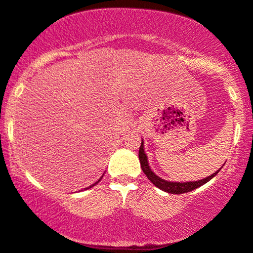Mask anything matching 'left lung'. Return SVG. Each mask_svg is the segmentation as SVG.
I'll return each mask as SVG.
<instances>
[{
  "mask_svg": "<svg viewBox=\"0 0 253 253\" xmlns=\"http://www.w3.org/2000/svg\"><path fill=\"white\" fill-rule=\"evenodd\" d=\"M139 160H140V165H141L142 171L145 172L146 176L148 177V180L152 182L155 187H158L159 189L166 191V193L177 194V195L188 193V191H191V190L196 189V188H200L201 185L206 184L207 182H209L212 177L216 176L217 172H218L220 169L219 168L218 170L213 172V174L210 175V176L202 178V180H198V181H190V182L166 181V180H164V178L158 176V175H156L155 172L150 169L149 164H148V159H147L145 149H143V140H141V146H140V149H139Z\"/></svg>",
  "mask_w": 253,
  "mask_h": 253,
  "instance_id": "obj_1",
  "label": "left lung"
}]
</instances>
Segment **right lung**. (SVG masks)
<instances>
[{"label":"right lung","instance_id":"right-lung-1","mask_svg":"<svg viewBox=\"0 0 253 253\" xmlns=\"http://www.w3.org/2000/svg\"><path fill=\"white\" fill-rule=\"evenodd\" d=\"M101 178H103V176H101V177H100V178H99V180H98V181H97V182H95V183H93V184H91V185H89V187H87V188H86V189H89V188H92V187H94V185H95V184H98V183H99V181H100V180H101Z\"/></svg>","mask_w":253,"mask_h":253}]
</instances>
